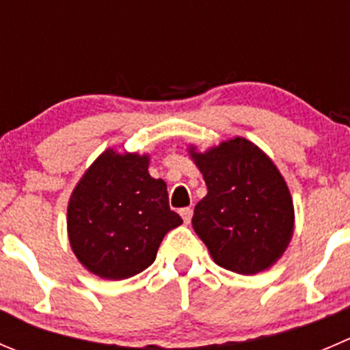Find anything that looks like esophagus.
<instances>
[{"label": "esophagus", "instance_id": "1", "mask_svg": "<svg viewBox=\"0 0 350 350\" xmlns=\"http://www.w3.org/2000/svg\"><path fill=\"white\" fill-rule=\"evenodd\" d=\"M179 213H181L183 220H185L186 224L191 222V215H193V208H189V206H186V208H181L179 210Z\"/></svg>", "mask_w": 350, "mask_h": 350}]
</instances>
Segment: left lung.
Masks as SVG:
<instances>
[{
	"label": "left lung",
	"mask_w": 350,
	"mask_h": 350,
	"mask_svg": "<svg viewBox=\"0 0 350 350\" xmlns=\"http://www.w3.org/2000/svg\"><path fill=\"white\" fill-rule=\"evenodd\" d=\"M191 152L206 185L193 229L217 265L244 275L269 269L293 237L294 206L279 169L244 138Z\"/></svg>",
	"instance_id": "left-lung-1"
}]
</instances>
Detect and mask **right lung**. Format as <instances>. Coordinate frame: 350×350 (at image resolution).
Segmentation results:
<instances>
[{
    "label": "right lung",
    "instance_id": "right-lung-1",
    "mask_svg": "<svg viewBox=\"0 0 350 350\" xmlns=\"http://www.w3.org/2000/svg\"><path fill=\"white\" fill-rule=\"evenodd\" d=\"M148 157L106 150L75 188L68 236L87 270L109 280L144 272L165 232L183 222L169 208L165 183L148 174Z\"/></svg>",
    "mask_w": 350,
    "mask_h": 350
}]
</instances>
